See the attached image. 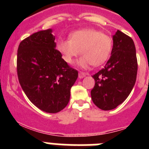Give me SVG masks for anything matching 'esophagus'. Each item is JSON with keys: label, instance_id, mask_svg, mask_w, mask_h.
<instances>
[{"label": "esophagus", "instance_id": "obj_1", "mask_svg": "<svg viewBox=\"0 0 149 149\" xmlns=\"http://www.w3.org/2000/svg\"><path fill=\"white\" fill-rule=\"evenodd\" d=\"M86 74H88L85 73V72H79L78 77H79V78H80V79H81V78H83V77H85V76H86Z\"/></svg>", "mask_w": 149, "mask_h": 149}]
</instances>
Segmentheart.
Segmentation results:
<instances>
[{
	"instance_id": "obj_1",
	"label": "heart",
	"mask_w": 149,
	"mask_h": 149,
	"mask_svg": "<svg viewBox=\"0 0 149 149\" xmlns=\"http://www.w3.org/2000/svg\"><path fill=\"white\" fill-rule=\"evenodd\" d=\"M56 48L63 59L68 64L79 54L82 56L78 60V65L86 68L89 65L98 66L108 59L112 48L113 39L110 36L95 29H83L69 35V40H60Z\"/></svg>"
}]
</instances>
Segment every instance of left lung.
<instances>
[{
	"mask_svg": "<svg viewBox=\"0 0 149 149\" xmlns=\"http://www.w3.org/2000/svg\"><path fill=\"white\" fill-rule=\"evenodd\" d=\"M111 56L105 66L93 74L91 90L93 103L103 110L116 108L130 95L136 80L137 59L134 41L117 30L113 36Z\"/></svg>",
	"mask_w": 149,
	"mask_h": 149,
	"instance_id": "8db88e82",
	"label": "left lung"
}]
</instances>
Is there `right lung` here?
Returning <instances> with one entry per match:
<instances>
[{"instance_id": "obj_1", "label": "right lung", "mask_w": 149, "mask_h": 149, "mask_svg": "<svg viewBox=\"0 0 149 149\" xmlns=\"http://www.w3.org/2000/svg\"><path fill=\"white\" fill-rule=\"evenodd\" d=\"M51 32L41 30L21 42L17 74L29 100L42 111L56 113L68 104L78 72L62 58Z\"/></svg>"}]
</instances>
